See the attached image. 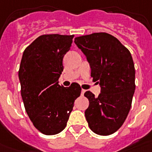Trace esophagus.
<instances>
[{
	"instance_id": "34e87169",
	"label": "esophagus",
	"mask_w": 152,
	"mask_h": 152,
	"mask_svg": "<svg viewBox=\"0 0 152 152\" xmlns=\"http://www.w3.org/2000/svg\"><path fill=\"white\" fill-rule=\"evenodd\" d=\"M85 91H86V90H84V89H82V90H81V94L84 95Z\"/></svg>"
}]
</instances>
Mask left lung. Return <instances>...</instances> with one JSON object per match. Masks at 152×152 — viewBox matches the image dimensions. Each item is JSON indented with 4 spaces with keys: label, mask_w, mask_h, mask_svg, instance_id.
I'll return each mask as SVG.
<instances>
[{
    "label": "left lung",
    "mask_w": 152,
    "mask_h": 152,
    "mask_svg": "<svg viewBox=\"0 0 152 152\" xmlns=\"http://www.w3.org/2000/svg\"><path fill=\"white\" fill-rule=\"evenodd\" d=\"M75 44L86 56L91 76L101 87L97 98L90 91L85 111L88 126L97 135H109L124 123L135 92V70L130 52L117 38L106 32H95L75 38Z\"/></svg>",
    "instance_id": "1"
}]
</instances>
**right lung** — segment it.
<instances>
[{
	"instance_id": "right-lung-1",
	"label": "right lung",
	"mask_w": 152,
	"mask_h": 152,
	"mask_svg": "<svg viewBox=\"0 0 152 152\" xmlns=\"http://www.w3.org/2000/svg\"><path fill=\"white\" fill-rule=\"evenodd\" d=\"M74 35L40 36L25 48L20 64V93L25 111L34 127L45 135H56L65 128L74 101L81 88L72 83L59 85L63 58Z\"/></svg>"
}]
</instances>
